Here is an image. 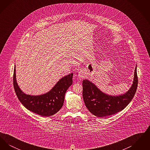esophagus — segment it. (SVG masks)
I'll use <instances>...</instances> for the list:
<instances>
[{"label":"esophagus","mask_w":150,"mask_h":150,"mask_svg":"<svg viewBox=\"0 0 150 150\" xmlns=\"http://www.w3.org/2000/svg\"><path fill=\"white\" fill-rule=\"evenodd\" d=\"M85 76V72L83 71H80L79 73L78 76L80 78H83Z\"/></svg>","instance_id":"esophagus-1"}]
</instances>
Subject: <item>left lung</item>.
Masks as SVG:
<instances>
[{"instance_id":"8db88e82","label":"left lung","mask_w":150,"mask_h":150,"mask_svg":"<svg viewBox=\"0 0 150 150\" xmlns=\"http://www.w3.org/2000/svg\"><path fill=\"white\" fill-rule=\"evenodd\" d=\"M138 86L137 65L133 83L128 91L119 95H110L103 92L91 81H83V96L86 107L97 117H105L115 114L124 110L131 102Z\"/></svg>"}]
</instances>
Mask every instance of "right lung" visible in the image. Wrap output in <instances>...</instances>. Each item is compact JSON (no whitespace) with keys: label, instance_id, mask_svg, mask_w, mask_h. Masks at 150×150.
I'll return each mask as SVG.
<instances>
[{"label":"right lung","instance_id":"right-lung-1","mask_svg":"<svg viewBox=\"0 0 150 150\" xmlns=\"http://www.w3.org/2000/svg\"><path fill=\"white\" fill-rule=\"evenodd\" d=\"M73 73L60 79L47 93L31 95L24 93L16 79V66L13 72V85L16 94L23 106L29 111L42 116H50L56 114L64 105V95L72 84Z\"/></svg>","mask_w":150,"mask_h":150}]
</instances>
